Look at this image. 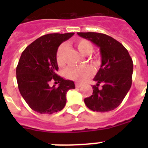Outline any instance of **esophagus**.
<instances>
[{"label": "esophagus", "mask_w": 148, "mask_h": 148, "mask_svg": "<svg viewBox=\"0 0 148 148\" xmlns=\"http://www.w3.org/2000/svg\"><path fill=\"white\" fill-rule=\"evenodd\" d=\"M75 87H76V88H81V84L78 83V82H76V83H75Z\"/></svg>", "instance_id": "obj_1"}]
</instances>
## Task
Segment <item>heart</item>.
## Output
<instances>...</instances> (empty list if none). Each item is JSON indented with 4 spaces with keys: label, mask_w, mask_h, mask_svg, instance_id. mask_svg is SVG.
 Masks as SVG:
<instances>
[{
    "label": "heart",
    "mask_w": 148,
    "mask_h": 148,
    "mask_svg": "<svg viewBox=\"0 0 148 148\" xmlns=\"http://www.w3.org/2000/svg\"><path fill=\"white\" fill-rule=\"evenodd\" d=\"M76 47L79 52L82 55H89L93 52L92 44L84 39H80L77 40ZM67 49V45L62 44L58 47L56 53V61L59 66H63L64 64V53ZM92 61L95 64L99 63V59L97 57H95L92 59ZM94 74V70L89 65H85L81 67H69L65 71V76L72 81L83 82L90 78Z\"/></svg>",
    "instance_id": "obj_1"
}]
</instances>
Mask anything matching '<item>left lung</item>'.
Wrapping results in <instances>:
<instances>
[{
	"mask_svg": "<svg viewBox=\"0 0 148 148\" xmlns=\"http://www.w3.org/2000/svg\"><path fill=\"white\" fill-rule=\"evenodd\" d=\"M80 37L100 48L101 65L94 78L93 94L84 99L89 109L97 112L114 110L121 103L132 84L133 60L122 44L104 34L80 32ZM100 83L102 88H98Z\"/></svg>",
	"mask_w": 148,
	"mask_h": 148,
	"instance_id": "1",
	"label": "left lung"
}]
</instances>
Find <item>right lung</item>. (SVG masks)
<instances>
[{
    "label": "right lung",
    "mask_w": 148,
    "mask_h": 148,
    "mask_svg": "<svg viewBox=\"0 0 148 148\" xmlns=\"http://www.w3.org/2000/svg\"><path fill=\"white\" fill-rule=\"evenodd\" d=\"M74 33L48 34L38 38L21 53L16 69L21 95L29 107L42 114L60 111L66 104V94L74 89V81L56 74L58 66L56 53L62 42ZM54 81L58 87L49 85Z\"/></svg>",
    "instance_id": "right-lung-1"
}]
</instances>
